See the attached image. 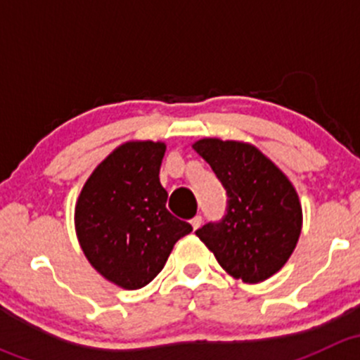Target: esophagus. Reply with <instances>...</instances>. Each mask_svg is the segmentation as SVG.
<instances>
[{"label": "esophagus", "instance_id": "obj_1", "mask_svg": "<svg viewBox=\"0 0 360 360\" xmlns=\"http://www.w3.org/2000/svg\"><path fill=\"white\" fill-rule=\"evenodd\" d=\"M191 223V226H193V230H198V228H200V224H202V217L200 216H195L193 219L190 221Z\"/></svg>", "mask_w": 360, "mask_h": 360}]
</instances>
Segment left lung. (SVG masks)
Masks as SVG:
<instances>
[{
	"label": "left lung",
	"instance_id": "8db88e82",
	"mask_svg": "<svg viewBox=\"0 0 360 360\" xmlns=\"http://www.w3.org/2000/svg\"><path fill=\"white\" fill-rule=\"evenodd\" d=\"M193 150L212 167L230 198L224 219L195 233L233 278L266 281L288 263L300 240L303 210L292 183L250 143L205 137Z\"/></svg>",
	"mask_w": 360,
	"mask_h": 360
}]
</instances>
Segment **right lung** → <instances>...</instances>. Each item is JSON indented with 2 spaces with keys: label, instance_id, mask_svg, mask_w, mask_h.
Returning a JSON list of instances; mask_svg holds the SVG:
<instances>
[{
  "label": "right lung",
  "instance_id": "right-lung-1",
  "mask_svg": "<svg viewBox=\"0 0 360 360\" xmlns=\"http://www.w3.org/2000/svg\"><path fill=\"white\" fill-rule=\"evenodd\" d=\"M162 141H127L94 169L75 207V230L89 263L111 284L141 289L165 266L191 224L167 210L160 184Z\"/></svg>",
  "mask_w": 360,
  "mask_h": 360
}]
</instances>
